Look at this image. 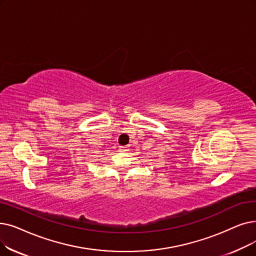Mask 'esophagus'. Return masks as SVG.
<instances>
[{"label": "esophagus", "mask_w": 256, "mask_h": 256, "mask_svg": "<svg viewBox=\"0 0 256 256\" xmlns=\"http://www.w3.org/2000/svg\"><path fill=\"white\" fill-rule=\"evenodd\" d=\"M119 150L120 152H126V150H128V146H119Z\"/></svg>", "instance_id": "obj_1"}]
</instances>
